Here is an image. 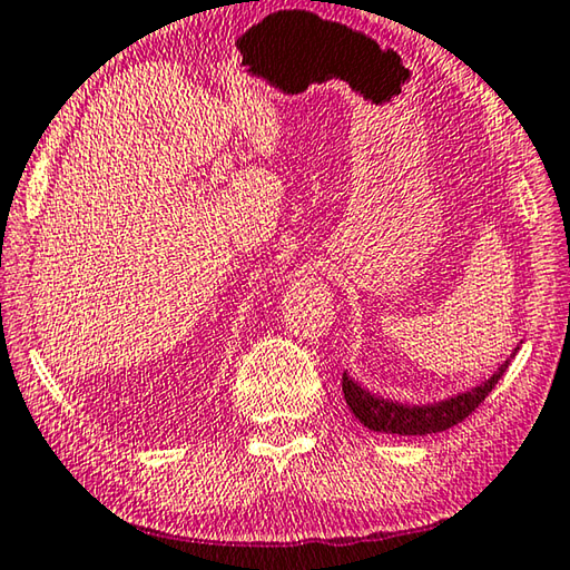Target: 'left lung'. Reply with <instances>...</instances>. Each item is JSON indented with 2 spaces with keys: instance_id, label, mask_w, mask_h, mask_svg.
<instances>
[{
  "instance_id": "1",
  "label": "left lung",
  "mask_w": 570,
  "mask_h": 570,
  "mask_svg": "<svg viewBox=\"0 0 570 570\" xmlns=\"http://www.w3.org/2000/svg\"><path fill=\"white\" fill-rule=\"evenodd\" d=\"M518 347L511 353L515 357ZM511 357L498 367V371L488 377V381L478 383L471 391H463L458 395H448L443 401L411 405L387 401V397L373 395L357 385L347 371L343 373V393L345 403L351 407L353 415L361 421L367 431L375 433H391V435H428V433H443L448 428L463 423L478 405L485 401V395L493 391L495 383L501 381L505 367L511 365Z\"/></svg>"
}]
</instances>
